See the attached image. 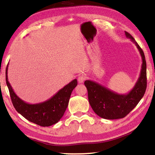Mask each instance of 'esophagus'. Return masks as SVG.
<instances>
[{
    "label": "esophagus",
    "instance_id": "34e87169",
    "mask_svg": "<svg viewBox=\"0 0 155 155\" xmlns=\"http://www.w3.org/2000/svg\"><path fill=\"white\" fill-rule=\"evenodd\" d=\"M84 81H85V77L84 76H81V77H78V81L80 83H83Z\"/></svg>",
    "mask_w": 155,
    "mask_h": 155
}]
</instances>
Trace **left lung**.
Instances as JSON below:
<instances>
[{
	"label": "left lung",
	"mask_w": 155,
	"mask_h": 155,
	"mask_svg": "<svg viewBox=\"0 0 155 155\" xmlns=\"http://www.w3.org/2000/svg\"><path fill=\"white\" fill-rule=\"evenodd\" d=\"M127 38L134 43L140 51L142 64L140 77L133 88L126 94L114 92L95 81H85L88 92V100L94 111L102 118L115 120L124 117L137 106L146 90V61L145 55L133 36L125 31Z\"/></svg>",
	"instance_id": "1"
}]
</instances>
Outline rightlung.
<instances>
[{
  "mask_svg": "<svg viewBox=\"0 0 155 155\" xmlns=\"http://www.w3.org/2000/svg\"><path fill=\"white\" fill-rule=\"evenodd\" d=\"M7 70L8 65L6 68V83L15 110L28 121L41 127H50L58 122L67 109L72 91L77 85V80L74 79L43 103L28 104L20 99L13 90L8 81Z\"/></svg>",
  "mask_w": 155,
  "mask_h": 155,
  "instance_id": "add662e5",
  "label": "right lung"
}]
</instances>
